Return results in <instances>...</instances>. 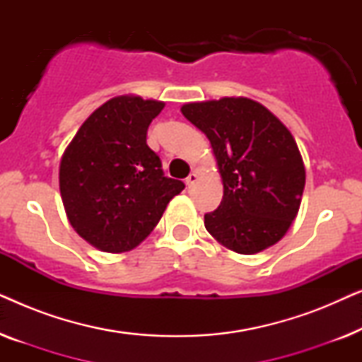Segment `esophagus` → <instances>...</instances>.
Segmentation results:
<instances>
[{
  "instance_id": "1",
  "label": "esophagus",
  "mask_w": 362,
  "mask_h": 362,
  "mask_svg": "<svg viewBox=\"0 0 362 362\" xmlns=\"http://www.w3.org/2000/svg\"><path fill=\"white\" fill-rule=\"evenodd\" d=\"M197 180H199V173L197 171H192L189 176L186 177V185H187V187H192L197 182Z\"/></svg>"
}]
</instances>
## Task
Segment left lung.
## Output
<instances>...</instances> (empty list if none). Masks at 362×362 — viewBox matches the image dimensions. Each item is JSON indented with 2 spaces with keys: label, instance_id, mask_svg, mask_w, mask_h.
I'll return each mask as SVG.
<instances>
[{
  "label": "left lung",
  "instance_id": "8db88e82",
  "mask_svg": "<svg viewBox=\"0 0 362 362\" xmlns=\"http://www.w3.org/2000/svg\"><path fill=\"white\" fill-rule=\"evenodd\" d=\"M181 113L209 138L224 196L204 226L237 254L276 244L298 214L305 165L288 128L247 97L192 102Z\"/></svg>",
  "mask_w": 362,
  "mask_h": 362
}]
</instances>
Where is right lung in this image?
<instances>
[{"instance_id":"1","label":"right lung","mask_w":362,"mask_h":362,"mask_svg":"<svg viewBox=\"0 0 362 362\" xmlns=\"http://www.w3.org/2000/svg\"><path fill=\"white\" fill-rule=\"evenodd\" d=\"M165 102L120 95L97 108L64 151L59 189L74 230L102 252L140 245L185 182L163 175L146 132Z\"/></svg>"}]
</instances>
